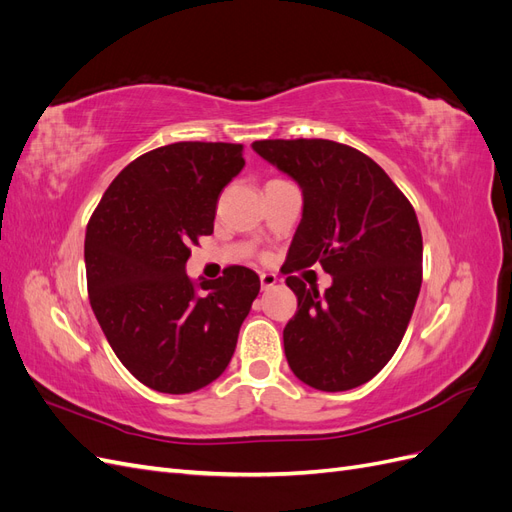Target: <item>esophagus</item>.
<instances>
[{
	"label": "esophagus",
	"instance_id": "1",
	"mask_svg": "<svg viewBox=\"0 0 512 512\" xmlns=\"http://www.w3.org/2000/svg\"><path fill=\"white\" fill-rule=\"evenodd\" d=\"M275 284H277V275L275 273H260V286H262V290H269Z\"/></svg>",
	"mask_w": 512,
	"mask_h": 512
}]
</instances>
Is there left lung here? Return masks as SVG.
<instances>
[{
	"label": "left lung",
	"instance_id": "8db88e82",
	"mask_svg": "<svg viewBox=\"0 0 512 512\" xmlns=\"http://www.w3.org/2000/svg\"><path fill=\"white\" fill-rule=\"evenodd\" d=\"M252 149L299 183L303 218L286 284L297 314L284 352L301 382L350 391L391 361L423 282V237L410 200L365 153L324 138L256 141ZM320 261L334 277L322 295L291 273Z\"/></svg>",
	"mask_w": 512,
	"mask_h": 512
}]
</instances>
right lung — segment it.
Masks as SVG:
<instances>
[{
    "label": "right lung",
    "instance_id": "1",
    "mask_svg": "<svg viewBox=\"0 0 512 512\" xmlns=\"http://www.w3.org/2000/svg\"><path fill=\"white\" fill-rule=\"evenodd\" d=\"M243 166V145L158 147L121 170L87 224L91 309L123 367L153 391L183 395L220 378L258 297L247 267L200 284L185 273Z\"/></svg>",
    "mask_w": 512,
    "mask_h": 512
}]
</instances>
